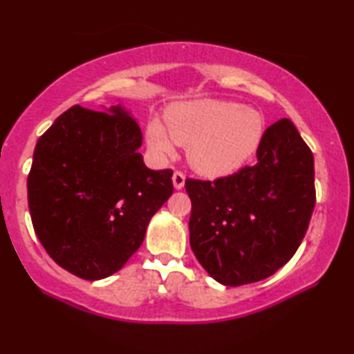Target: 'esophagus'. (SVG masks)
Here are the masks:
<instances>
[{
  "label": "esophagus",
  "instance_id": "34e87169",
  "mask_svg": "<svg viewBox=\"0 0 354 354\" xmlns=\"http://www.w3.org/2000/svg\"><path fill=\"white\" fill-rule=\"evenodd\" d=\"M184 181H186V176H184L183 171L176 170L173 173V184H175L176 189H183L184 187Z\"/></svg>",
  "mask_w": 354,
  "mask_h": 354
}]
</instances>
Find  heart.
Instances as JSON below:
<instances>
[{
	"mask_svg": "<svg viewBox=\"0 0 354 354\" xmlns=\"http://www.w3.org/2000/svg\"><path fill=\"white\" fill-rule=\"evenodd\" d=\"M165 125L153 120L147 142L160 156L173 152L171 139L187 146L189 163L208 176L236 170L257 151L265 120L261 113L241 104L202 99L175 104L165 113Z\"/></svg>",
	"mask_w": 354,
	"mask_h": 354,
	"instance_id": "1",
	"label": "heart"
}]
</instances>
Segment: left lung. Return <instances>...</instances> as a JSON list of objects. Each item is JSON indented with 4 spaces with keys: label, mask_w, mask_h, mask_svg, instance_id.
Wrapping results in <instances>:
<instances>
[{
    "label": "left lung",
    "mask_w": 354,
    "mask_h": 354,
    "mask_svg": "<svg viewBox=\"0 0 354 354\" xmlns=\"http://www.w3.org/2000/svg\"><path fill=\"white\" fill-rule=\"evenodd\" d=\"M255 165L215 181L187 178L191 248L218 282L274 274L300 247L316 203L315 158L288 118L266 129Z\"/></svg>",
    "instance_id": "obj_1"
}]
</instances>
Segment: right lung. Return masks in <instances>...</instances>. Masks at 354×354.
<instances>
[{"label": "right lung", "instance_id": "add662e5", "mask_svg": "<svg viewBox=\"0 0 354 354\" xmlns=\"http://www.w3.org/2000/svg\"><path fill=\"white\" fill-rule=\"evenodd\" d=\"M142 133L120 106H73L38 139L27 189L33 229L64 270L99 281L125 266L173 194V170L138 152Z\"/></svg>", "mask_w": 354, "mask_h": 354}]
</instances>
